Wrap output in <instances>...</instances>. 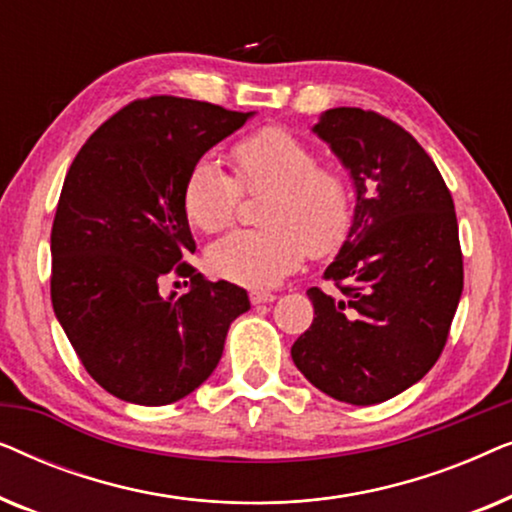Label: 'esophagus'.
Wrapping results in <instances>:
<instances>
[{
  "instance_id": "esophagus-1",
  "label": "esophagus",
  "mask_w": 512,
  "mask_h": 512,
  "mask_svg": "<svg viewBox=\"0 0 512 512\" xmlns=\"http://www.w3.org/2000/svg\"><path fill=\"white\" fill-rule=\"evenodd\" d=\"M249 300H251V305L272 303V300H275V293H270V291H251L249 293Z\"/></svg>"
}]
</instances>
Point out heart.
<instances>
[{
	"label": "heart",
	"mask_w": 512,
	"mask_h": 512,
	"mask_svg": "<svg viewBox=\"0 0 512 512\" xmlns=\"http://www.w3.org/2000/svg\"><path fill=\"white\" fill-rule=\"evenodd\" d=\"M235 179L205 156L188 172L181 205L193 228L221 233L235 221L244 193H263L265 228L235 230L214 242L207 265L244 286H270L303 263L305 254L331 256L352 230V188L340 170L321 165L305 139L263 128L230 149Z\"/></svg>",
	"instance_id": "1"
}]
</instances>
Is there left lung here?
<instances>
[{
	"label": "left lung",
	"instance_id": "8db88e82",
	"mask_svg": "<svg viewBox=\"0 0 512 512\" xmlns=\"http://www.w3.org/2000/svg\"><path fill=\"white\" fill-rule=\"evenodd\" d=\"M314 132L354 179V221L293 342L300 373L335 401L375 405L433 368L464 289L450 188L415 137L370 109H328Z\"/></svg>",
	"mask_w": 512,
	"mask_h": 512
}]
</instances>
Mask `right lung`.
Masks as SVG:
<instances>
[{
    "label": "right lung",
    "instance_id": "add662e5",
    "mask_svg": "<svg viewBox=\"0 0 512 512\" xmlns=\"http://www.w3.org/2000/svg\"><path fill=\"white\" fill-rule=\"evenodd\" d=\"M251 114L153 95L118 109L69 167L51 230V300L76 356L109 394L167 405L198 389L223 354L247 291L207 282L181 193L195 160ZM174 271L192 289L163 299Z\"/></svg>",
    "mask_w": 512,
    "mask_h": 512
}]
</instances>
